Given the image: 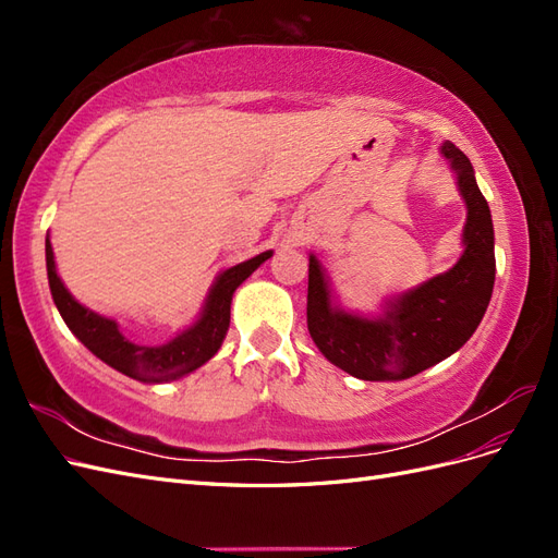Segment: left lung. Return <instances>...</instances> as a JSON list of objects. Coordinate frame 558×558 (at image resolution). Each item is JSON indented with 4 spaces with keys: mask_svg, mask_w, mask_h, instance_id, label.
Listing matches in <instances>:
<instances>
[{
    "mask_svg": "<svg viewBox=\"0 0 558 558\" xmlns=\"http://www.w3.org/2000/svg\"><path fill=\"white\" fill-rule=\"evenodd\" d=\"M459 174L468 205L461 260L449 272L388 302L384 316H353L330 305L318 260L310 256L307 328L324 356L365 381H396L418 375L459 351L477 330L496 279L494 223L472 165L461 148L442 144Z\"/></svg>",
    "mask_w": 558,
    "mask_h": 558,
    "instance_id": "8db88e82",
    "label": "left lung"
}]
</instances>
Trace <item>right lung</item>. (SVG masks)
Here are the masks:
<instances>
[{
	"mask_svg": "<svg viewBox=\"0 0 558 558\" xmlns=\"http://www.w3.org/2000/svg\"><path fill=\"white\" fill-rule=\"evenodd\" d=\"M269 256H272V251H265L256 258L226 269V272L216 279L214 289L207 298V307L193 328L174 337V340L167 344L146 347V344L130 342L128 337L118 330L116 320L99 316L78 305L60 281L56 272L53 248H50V242L46 240L48 283L58 305V312L64 318V324L70 326V330L95 353L99 361H105L107 365L118 369V373H123L132 379L150 381V384L170 381V379L189 375L199 365H205L214 353L221 349V342L230 326L232 293L238 291V286L253 272V269H258L260 263H265Z\"/></svg>",
	"mask_w": 558,
	"mask_h": 558,
	"instance_id": "obj_1",
	"label": "right lung"
}]
</instances>
